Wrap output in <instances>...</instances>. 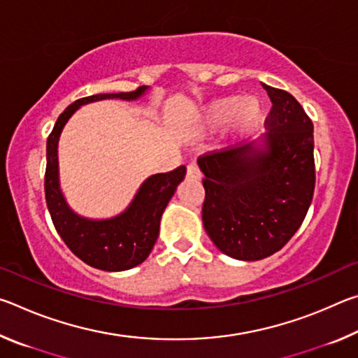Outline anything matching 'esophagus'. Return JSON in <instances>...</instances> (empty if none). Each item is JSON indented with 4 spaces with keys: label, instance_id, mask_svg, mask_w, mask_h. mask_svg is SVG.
I'll return each instance as SVG.
<instances>
[{
    "label": "esophagus",
    "instance_id": "esophagus-1",
    "mask_svg": "<svg viewBox=\"0 0 358 358\" xmlns=\"http://www.w3.org/2000/svg\"><path fill=\"white\" fill-rule=\"evenodd\" d=\"M201 169H199L197 164H194V162H191V164H187L186 167V177L191 178V180H199L201 178Z\"/></svg>",
    "mask_w": 358,
    "mask_h": 358
}]
</instances>
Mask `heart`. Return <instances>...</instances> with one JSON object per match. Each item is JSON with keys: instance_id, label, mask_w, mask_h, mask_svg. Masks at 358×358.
<instances>
[{"instance_id": "obj_1", "label": "heart", "mask_w": 358, "mask_h": 358, "mask_svg": "<svg viewBox=\"0 0 358 358\" xmlns=\"http://www.w3.org/2000/svg\"><path fill=\"white\" fill-rule=\"evenodd\" d=\"M264 115L262 104L257 98L240 99L237 96H227L211 102L205 108V123L210 128H222L234 120L235 128L241 132L256 129Z\"/></svg>"}]
</instances>
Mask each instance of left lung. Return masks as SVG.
I'll list each match as a JSON object with an SVG mask.
<instances>
[{"mask_svg": "<svg viewBox=\"0 0 358 358\" xmlns=\"http://www.w3.org/2000/svg\"><path fill=\"white\" fill-rule=\"evenodd\" d=\"M264 88L271 99L265 148H222L197 159L203 227L217 250L238 260L280 251L305 220L316 185L313 121L292 94Z\"/></svg>", "mask_w": 358, "mask_h": 358, "instance_id": "left-lung-1", "label": "left lung"}]
</instances>
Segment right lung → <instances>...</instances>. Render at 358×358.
Here are the masks:
<instances>
[{
  "instance_id": "add662e5",
  "label": "right lung",
  "mask_w": 358,
  "mask_h": 358,
  "mask_svg": "<svg viewBox=\"0 0 358 358\" xmlns=\"http://www.w3.org/2000/svg\"><path fill=\"white\" fill-rule=\"evenodd\" d=\"M147 87L129 93L93 94L77 99L59 115L47 138V167L44 178L45 202L53 226L66 246L85 264L106 271H123L142 264L153 250L162 211L167 207L186 167L180 166L166 173L151 175L143 181L134 201L124 213L104 221H93L76 215L66 203L58 183V138L66 121L78 107L101 99H137Z\"/></svg>"
}]
</instances>
